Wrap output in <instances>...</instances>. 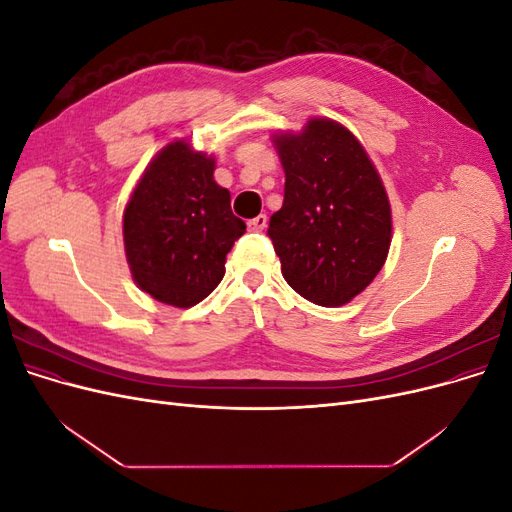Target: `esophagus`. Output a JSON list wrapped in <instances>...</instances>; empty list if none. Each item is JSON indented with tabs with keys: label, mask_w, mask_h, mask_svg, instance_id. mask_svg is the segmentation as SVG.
<instances>
[{
	"label": "esophagus",
	"mask_w": 512,
	"mask_h": 512,
	"mask_svg": "<svg viewBox=\"0 0 512 512\" xmlns=\"http://www.w3.org/2000/svg\"><path fill=\"white\" fill-rule=\"evenodd\" d=\"M247 228L250 230H254V232H260V230H265L267 228V215L265 213H260V215H256L254 220H250L247 222Z\"/></svg>",
	"instance_id": "obj_1"
}]
</instances>
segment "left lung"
<instances>
[{"instance_id": "obj_1", "label": "left lung", "mask_w": 512, "mask_h": 512, "mask_svg": "<svg viewBox=\"0 0 512 512\" xmlns=\"http://www.w3.org/2000/svg\"><path fill=\"white\" fill-rule=\"evenodd\" d=\"M275 145L286 183L267 235L284 280L316 305H344L374 282L389 254L391 205L378 170L331 119L307 121Z\"/></svg>"}]
</instances>
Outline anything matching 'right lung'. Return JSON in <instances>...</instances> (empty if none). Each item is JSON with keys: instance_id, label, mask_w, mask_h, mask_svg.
<instances>
[{"instance_id": "obj_1", "label": "right lung", "mask_w": 512, "mask_h": 512, "mask_svg": "<svg viewBox=\"0 0 512 512\" xmlns=\"http://www.w3.org/2000/svg\"><path fill=\"white\" fill-rule=\"evenodd\" d=\"M213 168L188 143H170L147 166L123 213L134 282L166 305L192 307L209 297L224 277L226 254L245 232Z\"/></svg>"}]
</instances>
